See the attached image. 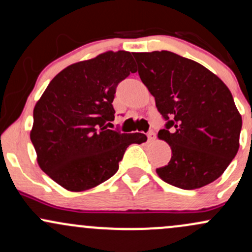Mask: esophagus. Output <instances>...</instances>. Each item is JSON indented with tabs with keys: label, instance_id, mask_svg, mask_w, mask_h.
Returning <instances> with one entry per match:
<instances>
[{
	"label": "esophagus",
	"instance_id": "obj_1",
	"mask_svg": "<svg viewBox=\"0 0 252 252\" xmlns=\"http://www.w3.org/2000/svg\"><path fill=\"white\" fill-rule=\"evenodd\" d=\"M147 137H148L149 141H154L155 140V132L153 131V130H150L148 134H147Z\"/></svg>",
	"mask_w": 252,
	"mask_h": 252
}]
</instances>
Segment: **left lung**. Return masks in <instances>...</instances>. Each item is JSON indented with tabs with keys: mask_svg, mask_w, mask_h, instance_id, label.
<instances>
[{
	"mask_svg": "<svg viewBox=\"0 0 252 252\" xmlns=\"http://www.w3.org/2000/svg\"><path fill=\"white\" fill-rule=\"evenodd\" d=\"M138 74L167 121L158 137L172 149L161 179L196 189L220 176L239 149L242 116L220 78L194 60L168 51L132 53Z\"/></svg>",
	"mask_w": 252,
	"mask_h": 252,
	"instance_id": "left-lung-1",
	"label": "left lung"
}]
</instances>
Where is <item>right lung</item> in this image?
<instances>
[{"label":"right lung","instance_id":"1","mask_svg":"<svg viewBox=\"0 0 252 252\" xmlns=\"http://www.w3.org/2000/svg\"><path fill=\"white\" fill-rule=\"evenodd\" d=\"M126 51L105 52L63 68L33 111L31 141L40 168L71 192H82L106 181L118 170L124 152L147 136L108 129L118 83L135 73Z\"/></svg>","mask_w":252,"mask_h":252}]
</instances>
